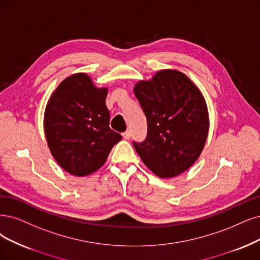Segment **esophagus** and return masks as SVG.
I'll return each instance as SVG.
<instances>
[{"label":"esophagus","instance_id":"34e87169","mask_svg":"<svg viewBox=\"0 0 260 260\" xmlns=\"http://www.w3.org/2000/svg\"><path fill=\"white\" fill-rule=\"evenodd\" d=\"M131 135H132V134H131V131H126V132H124V133L122 134L123 138H124V139H126V140L131 138Z\"/></svg>","mask_w":260,"mask_h":260}]
</instances>
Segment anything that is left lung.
<instances>
[{
  "mask_svg": "<svg viewBox=\"0 0 260 260\" xmlns=\"http://www.w3.org/2000/svg\"><path fill=\"white\" fill-rule=\"evenodd\" d=\"M148 121L145 141H133L145 165L159 178H174L198 159L206 145L209 114L203 94L186 75L157 72L134 88Z\"/></svg>",
  "mask_w": 260,
  "mask_h": 260,
  "instance_id": "left-lung-1",
  "label": "left lung"
}]
</instances>
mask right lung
Returning <instances> with one entry per match:
<instances>
[{
	"label": "right lung",
	"instance_id": "add662e5",
	"mask_svg": "<svg viewBox=\"0 0 260 260\" xmlns=\"http://www.w3.org/2000/svg\"><path fill=\"white\" fill-rule=\"evenodd\" d=\"M107 88H96L90 76L64 79L48 101L44 128L52 156L65 171L84 177L100 169L122 136L109 127Z\"/></svg>",
	"mask_w": 260,
	"mask_h": 260
}]
</instances>
